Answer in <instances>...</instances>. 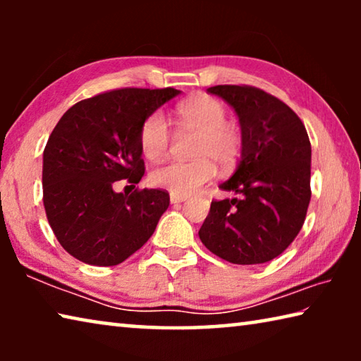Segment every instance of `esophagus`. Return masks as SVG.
<instances>
[{
    "label": "esophagus",
    "mask_w": 361,
    "mask_h": 361,
    "mask_svg": "<svg viewBox=\"0 0 361 361\" xmlns=\"http://www.w3.org/2000/svg\"><path fill=\"white\" fill-rule=\"evenodd\" d=\"M188 199V195H180V194H170V202L172 204H180V202H185Z\"/></svg>",
    "instance_id": "esophagus-1"
}]
</instances>
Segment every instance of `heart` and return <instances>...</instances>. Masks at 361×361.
<instances>
[{
    "instance_id": "obj_1",
    "label": "heart",
    "mask_w": 361,
    "mask_h": 361,
    "mask_svg": "<svg viewBox=\"0 0 361 361\" xmlns=\"http://www.w3.org/2000/svg\"><path fill=\"white\" fill-rule=\"evenodd\" d=\"M183 127L199 133L189 162H169L151 172L152 186L172 194L188 195L215 175V164L221 169L234 166L242 151L239 130L228 122V108L212 97H192L175 109ZM170 145V129L161 113H152L140 129V148L152 162L166 157Z\"/></svg>"
}]
</instances>
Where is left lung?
I'll return each instance as SVG.
<instances>
[{"label": "left lung", "mask_w": 361, "mask_h": 361, "mask_svg": "<svg viewBox=\"0 0 361 361\" xmlns=\"http://www.w3.org/2000/svg\"><path fill=\"white\" fill-rule=\"evenodd\" d=\"M239 116L242 154L219 185L239 199L212 200L199 237L232 264H262L282 255L301 231L310 202V142L302 121L277 97L253 85H215Z\"/></svg>", "instance_id": "1"}]
</instances>
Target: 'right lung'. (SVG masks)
Listing matches in <instances>:
<instances>
[{"label":"right lung","mask_w":361,"mask_h":361,"mask_svg":"<svg viewBox=\"0 0 361 361\" xmlns=\"http://www.w3.org/2000/svg\"><path fill=\"white\" fill-rule=\"evenodd\" d=\"M180 94L166 89H116L73 105L57 122L42 156V202L66 252L92 266H116L142 248L169 209L164 189L135 188L145 173L143 121Z\"/></svg>","instance_id":"obj_1"}]
</instances>
